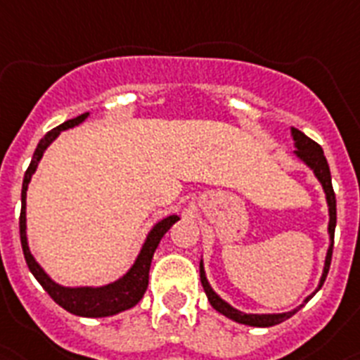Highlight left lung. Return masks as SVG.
<instances>
[{"instance_id":"obj_1","label":"left lung","mask_w":360,"mask_h":360,"mask_svg":"<svg viewBox=\"0 0 360 360\" xmlns=\"http://www.w3.org/2000/svg\"><path fill=\"white\" fill-rule=\"evenodd\" d=\"M292 137H293V145H295V150H293V154L297 158L301 159L304 162L306 167L310 168L314 172V176L317 177V181L323 184L324 195H326V202H328V214H330V223H328V233H330V246H328L326 252V259H324V268H323V275H321V281H319V286L311 295H308L304 299V302H308L315 293L321 290V286L326 281L328 270H330L331 264V252H333V236H335V224H337V202H335V192H333V186H331V174H330V167H328V161L324 158V152L321 148V145H317L315 141H311L310 137L304 136L301 130H297V128H292ZM199 274H201V284L202 288H205L206 297H208V301L210 304L214 306L215 310L219 314H223L224 317L232 319L236 323L239 324H246V326H257V328H268V326H275V324L283 323L286 319H290L292 315L297 314V310L301 308H295L292 311H284V314H245V311L236 310L233 306L228 304L224 299L217 295V293L212 290L210 283L206 279L205 274V264H202V259L199 262Z\"/></svg>"}]
</instances>
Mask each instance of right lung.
I'll return each mask as SVG.
<instances>
[{
	"label": "right lung",
	"mask_w": 360,
	"mask_h": 360,
	"mask_svg": "<svg viewBox=\"0 0 360 360\" xmlns=\"http://www.w3.org/2000/svg\"><path fill=\"white\" fill-rule=\"evenodd\" d=\"M86 117H89V112L77 115L74 120L65 121L63 124H59L54 130L46 132L41 141L37 143V148L32 155V161H30L29 168L25 172L23 188H21L20 237L21 246H23L25 261L29 264V270L32 271V275L37 279V283L45 288V292L49 293L61 308H65V310L70 311V314L74 315H79V317H110V315L130 310L132 306H136L137 302L141 301L143 295H145L146 292V286H148V271L155 248H158L159 240L162 239V236L170 230L172 224L179 221V215H168V217L161 219L159 223H155L154 226H152V230H150L148 236H146L145 243H143L141 252H139L137 259L134 261L132 268H130L123 277L114 281V283L105 284V286H96V288H94V286H63V284H58L56 281L50 279L49 274L39 266V262L34 259V255L30 254L29 250V239H27V190H29V183L30 179H32V174L36 172L37 165L41 161L43 154H45V150L50 146V143L54 141L56 137L63 132V130L77 127V124L83 123Z\"/></svg>",
	"instance_id": "add662e5"
}]
</instances>
